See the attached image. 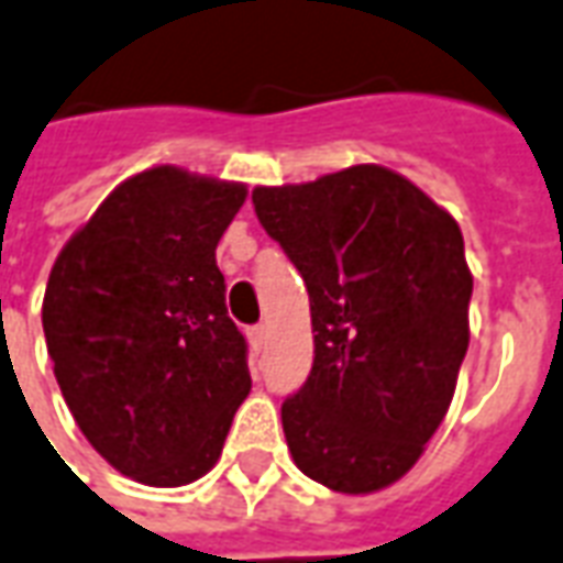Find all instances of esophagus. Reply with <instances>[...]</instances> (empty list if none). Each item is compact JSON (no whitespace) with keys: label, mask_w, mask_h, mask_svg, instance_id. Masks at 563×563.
Returning a JSON list of instances; mask_svg holds the SVG:
<instances>
[{"label":"esophagus","mask_w":563,"mask_h":563,"mask_svg":"<svg viewBox=\"0 0 563 563\" xmlns=\"http://www.w3.org/2000/svg\"><path fill=\"white\" fill-rule=\"evenodd\" d=\"M247 336L250 343H253V349L260 352V349H265V343H268V328H265V324H253L247 331Z\"/></svg>","instance_id":"obj_1"}]
</instances>
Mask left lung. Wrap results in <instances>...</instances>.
Masks as SVG:
<instances>
[{
    "label": "left lung",
    "instance_id": "8db88e82",
    "mask_svg": "<svg viewBox=\"0 0 563 563\" xmlns=\"http://www.w3.org/2000/svg\"><path fill=\"white\" fill-rule=\"evenodd\" d=\"M253 206L310 292L316 357L283 402L289 453L334 493H378L451 409L474 286L460 223L378 164L253 187Z\"/></svg>",
    "mask_w": 563,
    "mask_h": 563
}]
</instances>
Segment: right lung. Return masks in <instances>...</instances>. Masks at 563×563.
Masks as SVG:
<instances>
[{"label": "right lung", "mask_w": 563, "mask_h": 563, "mask_svg": "<svg viewBox=\"0 0 563 563\" xmlns=\"http://www.w3.org/2000/svg\"><path fill=\"white\" fill-rule=\"evenodd\" d=\"M247 185L152 166L103 199L49 271L53 373L95 451L145 486L214 468L250 394L218 241Z\"/></svg>", "instance_id": "add662e5"}]
</instances>
